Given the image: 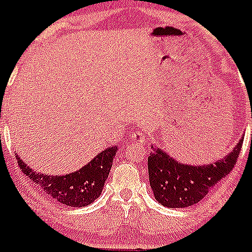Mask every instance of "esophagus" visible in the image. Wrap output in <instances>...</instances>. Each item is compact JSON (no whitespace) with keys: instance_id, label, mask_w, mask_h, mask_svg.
I'll list each match as a JSON object with an SVG mask.
<instances>
[{"instance_id":"esophagus-1","label":"esophagus","mask_w":252,"mask_h":252,"mask_svg":"<svg viewBox=\"0 0 252 252\" xmlns=\"http://www.w3.org/2000/svg\"><path fill=\"white\" fill-rule=\"evenodd\" d=\"M129 140H130V142H135V143H139V144H143V143H145L144 134L140 133V131H135V133H133L131 135H129Z\"/></svg>"}]
</instances>
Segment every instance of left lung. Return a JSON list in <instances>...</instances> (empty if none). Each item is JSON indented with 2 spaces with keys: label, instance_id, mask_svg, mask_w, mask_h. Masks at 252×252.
Here are the masks:
<instances>
[{
  "label": "left lung",
  "instance_id": "obj_1",
  "mask_svg": "<svg viewBox=\"0 0 252 252\" xmlns=\"http://www.w3.org/2000/svg\"><path fill=\"white\" fill-rule=\"evenodd\" d=\"M243 142L244 137L226 157L205 165L180 163L158 145H153L148 157V171L155 200L173 209L199 203L232 170Z\"/></svg>",
  "mask_w": 252,
  "mask_h": 252
}]
</instances>
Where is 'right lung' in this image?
<instances>
[{"instance_id": "right-lung-1", "label": "right lung", "mask_w": 252, "mask_h": 252, "mask_svg": "<svg viewBox=\"0 0 252 252\" xmlns=\"http://www.w3.org/2000/svg\"><path fill=\"white\" fill-rule=\"evenodd\" d=\"M117 150V147L107 148L81 169L64 175H51L34 171L18 157L17 153L16 159L28 179L38 185L47 195L67 206L83 208L97 200L102 194Z\"/></svg>"}]
</instances>
